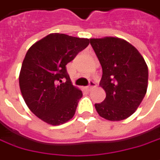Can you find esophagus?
<instances>
[{
    "mask_svg": "<svg viewBox=\"0 0 160 160\" xmlns=\"http://www.w3.org/2000/svg\"><path fill=\"white\" fill-rule=\"evenodd\" d=\"M96 87V83H95L93 81H90V83H89V86H88V88L90 89V90H91V89H93V88H95Z\"/></svg>",
    "mask_w": 160,
    "mask_h": 160,
    "instance_id": "obj_1",
    "label": "esophagus"
}]
</instances>
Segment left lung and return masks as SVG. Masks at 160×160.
<instances>
[{
    "label": "left lung",
    "instance_id": "left-lung-1",
    "mask_svg": "<svg viewBox=\"0 0 160 160\" xmlns=\"http://www.w3.org/2000/svg\"><path fill=\"white\" fill-rule=\"evenodd\" d=\"M103 75L99 85L106 98L95 103L102 118L120 121L132 115L145 96L148 85V68L135 47L116 37L90 39Z\"/></svg>",
    "mask_w": 160,
    "mask_h": 160
}]
</instances>
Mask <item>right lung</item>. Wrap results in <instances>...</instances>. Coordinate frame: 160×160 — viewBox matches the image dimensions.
<instances>
[{"label": "right lung", "instance_id": "1", "mask_svg": "<svg viewBox=\"0 0 160 160\" xmlns=\"http://www.w3.org/2000/svg\"><path fill=\"white\" fill-rule=\"evenodd\" d=\"M89 43V39L54 33L28 48L20 72V89L29 110L47 124H64L75 115L82 93L72 85L66 65Z\"/></svg>", "mask_w": 160, "mask_h": 160}]
</instances>
